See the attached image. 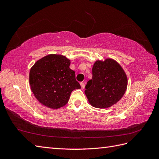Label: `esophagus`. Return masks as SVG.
I'll list each match as a JSON object with an SVG mask.
<instances>
[{
	"label": "esophagus",
	"mask_w": 159,
	"mask_h": 159,
	"mask_svg": "<svg viewBox=\"0 0 159 159\" xmlns=\"http://www.w3.org/2000/svg\"><path fill=\"white\" fill-rule=\"evenodd\" d=\"M80 85H81V88H82V89H84L85 88V84L84 83L81 82Z\"/></svg>",
	"instance_id": "34e87169"
}]
</instances>
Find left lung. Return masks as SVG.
Wrapping results in <instances>:
<instances>
[{
  "label": "left lung",
  "mask_w": 159,
  "mask_h": 159,
  "mask_svg": "<svg viewBox=\"0 0 159 159\" xmlns=\"http://www.w3.org/2000/svg\"><path fill=\"white\" fill-rule=\"evenodd\" d=\"M92 79L85 85V93L89 103L97 108H107L123 97L127 87V78L116 61H96Z\"/></svg>",
  "instance_id": "8db88e82"
}]
</instances>
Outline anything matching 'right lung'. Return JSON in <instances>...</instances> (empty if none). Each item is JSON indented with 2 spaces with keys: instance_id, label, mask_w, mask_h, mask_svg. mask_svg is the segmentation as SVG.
<instances>
[{
  "instance_id": "1",
  "label": "right lung",
  "mask_w": 159,
  "mask_h": 159,
  "mask_svg": "<svg viewBox=\"0 0 159 159\" xmlns=\"http://www.w3.org/2000/svg\"><path fill=\"white\" fill-rule=\"evenodd\" d=\"M70 64L65 56L50 54L32 67L29 75L31 90L42 104L52 109L63 107L68 102L71 91L81 88Z\"/></svg>"
}]
</instances>
